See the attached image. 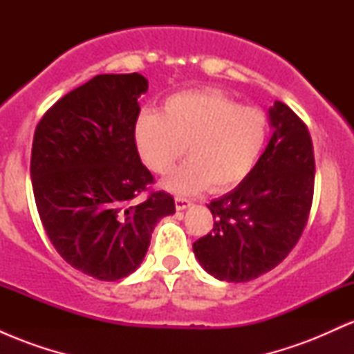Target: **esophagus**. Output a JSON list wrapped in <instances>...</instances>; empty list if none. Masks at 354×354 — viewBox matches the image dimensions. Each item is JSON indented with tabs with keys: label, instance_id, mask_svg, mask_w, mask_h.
I'll use <instances>...</instances> for the list:
<instances>
[{
	"label": "esophagus",
	"instance_id": "34e87169",
	"mask_svg": "<svg viewBox=\"0 0 354 354\" xmlns=\"http://www.w3.org/2000/svg\"><path fill=\"white\" fill-rule=\"evenodd\" d=\"M174 205H176V209L178 211H183V209L189 208L191 201L188 200V198H185V196H176V198H174Z\"/></svg>",
	"mask_w": 354,
	"mask_h": 354
}]
</instances>
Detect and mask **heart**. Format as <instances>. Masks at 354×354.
Masks as SVG:
<instances>
[{
  "instance_id": "b5f03b06",
  "label": "heart",
  "mask_w": 354,
  "mask_h": 354,
  "mask_svg": "<svg viewBox=\"0 0 354 354\" xmlns=\"http://www.w3.org/2000/svg\"><path fill=\"white\" fill-rule=\"evenodd\" d=\"M270 120L265 109L241 106L216 89L169 96L160 113L145 111L135 124V143L143 163L169 174L165 186L176 193L236 188L253 173L266 146Z\"/></svg>"
}]
</instances>
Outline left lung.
Returning a JSON list of instances; mask_svg holds the SVG:
<instances>
[{
    "instance_id": "8db88e82",
    "label": "left lung",
    "mask_w": 354,
    "mask_h": 354,
    "mask_svg": "<svg viewBox=\"0 0 354 354\" xmlns=\"http://www.w3.org/2000/svg\"><path fill=\"white\" fill-rule=\"evenodd\" d=\"M273 136L253 173L208 205L213 230L193 243L216 279L245 283L273 270L301 238L315 191V151L308 126L290 106L270 108Z\"/></svg>"
}]
</instances>
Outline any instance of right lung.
Returning <instances> with one entry per match:
<instances>
[{
  "label": "right lung",
  "mask_w": 354,
  "mask_h": 354,
  "mask_svg": "<svg viewBox=\"0 0 354 354\" xmlns=\"http://www.w3.org/2000/svg\"><path fill=\"white\" fill-rule=\"evenodd\" d=\"M138 73L98 75L44 113L35 129L31 181L43 228L61 258L101 281L131 274L151 233L174 213V200L153 191L154 178L135 143Z\"/></svg>",
  "instance_id": "right-lung-1"
}]
</instances>
